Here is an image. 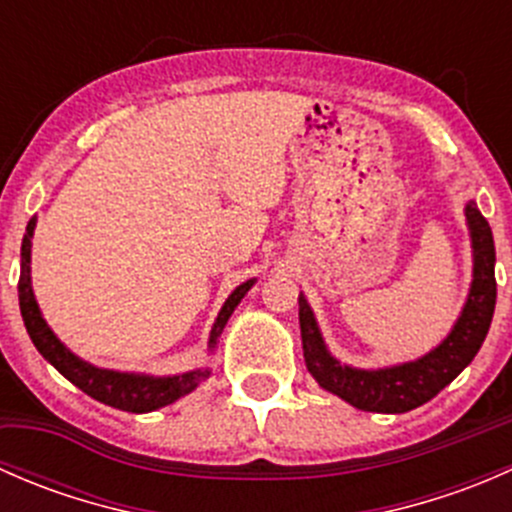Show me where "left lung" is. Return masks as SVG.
Segmentation results:
<instances>
[{
  "label": "left lung",
  "mask_w": 512,
  "mask_h": 512,
  "mask_svg": "<svg viewBox=\"0 0 512 512\" xmlns=\"http://www.w3.org/2000/svg\"><path fill=\"white\" fill-rule=\"evenodd\" d=\"M468 227L473 240V285L461 319L456 322L446 342L431 354L411 364L391 366L379 371H361L342 366L332 359L322 342L314 314L307 299L299 294V329H302L304 364L319 386L347 404L374 414H404L426 404L441 389H446L478 354L490 319L495 312V245L488 220L480 215L476 203L466 205Z\"/></svg>",
  "instance_id": "left-lung-1"
}]
</instances>
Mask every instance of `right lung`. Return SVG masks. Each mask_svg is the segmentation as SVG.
<instances>
[{"label": "right lung", "mask_w": 512, "mask_h": 512, "mask_svg": "<svg viewBox=\"0 0 512 512\" xmlns=\"http://www.w3.org/2000/svg\"><path fill=\"white\" fill-rule=\"evenodd\" d=\"M36 220L32 218L27 225L22 240V272H19V309H22L24 327H27L29 337H32L34 347L39 349V354L54 366L59 374H64L66 379L74 386H79L84 394H89L91 399L101 401V404L113 406V409L131 411V414H148V411H156L160 406H168L173 401H178L180 396L190 394L200 381H205L210 376L208 369L188 371V374L180 376H163V379H153V376H138V374H121V371H108V369H96V366L86 364L79 356H74L59 339L54 337L49 327H46L44 317H41L39 307H36V299L32 292V275H29V255H32V235H34ZM255 280H247L245 285H240L235 292L227 297L218 314V322H215L213 332H210V349H215L218 337L223 334L225 322L230 319V314L235 312V307L240 304V299L245 297L247 289L252 287Z\"/></svg>", "instance_id": "1"}]
</instances>
